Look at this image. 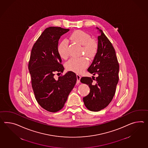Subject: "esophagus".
I'll return each instance as SVG.
<instances>
[{
	"label": "esophagus",
	"mask_w": 148,
	"mask_h": 148,
	"mask_svg": "<svg viewBox=\"0 0 148 148\" xmlns=\"http://www.w3.org/2000/svg\"><path fill=\"white\" fill-rule=\"evenodd\" d=\"M76 77H77V83H79L80 82V79H81V76L78 74H76Z\"/></svg>",
	"instance_id": "esophagus-1"
}]
</instances>
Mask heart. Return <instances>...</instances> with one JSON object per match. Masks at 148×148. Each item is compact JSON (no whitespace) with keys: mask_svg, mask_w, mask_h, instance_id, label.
I'll list each match as a JSON object with an SVG mask.
<instances>
[{"mask_svg":"<svg viewBox=\"0 0 148 148\" xmlns=\"http://www.w3.org/2000/svg\"><path fill=\"white\" fill-rule=\"evenodd\" d=\"M69 39L83 46L82 52L87 57H92L96 53L97 44L91 39L90 35L86 32L80 30H76L71 34ZM58 52L61 58L66 59L69 57V43L66 40L61 41L58 45ZM88 64V60L84 57L72 58L66 62L65 67L69 71L79 73L87 68Z\"/></svg>","mask_w":148,"mask_h":148,"instance_id":"1","label":"heart"}]
</instances>
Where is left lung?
<instances>
[{
	"label": "left lung",
	"mask_w": 148,
	"mask_h": 148,
	"mask_svg": "<svg viewBox=\"0 0 148 148\" xmlns=\"http://www.w3.org/2000/svg\"><path fill=\"white\" fill-rule=\"evenodd\" d=\"M97 53L88 71L93 75L97 74L95 79L82 77L81 83L87 84L90 88V93L83 98L84 104L91 111H99L105 108L113 99L119 81V65L115 50L103 32L98 27ZM95 80L96 82L92 83Z\"/></svg>",
	"instance_id": "8db88e82"
}]
</instances>
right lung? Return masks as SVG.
<instances>
[{
    "mask_svg": "<svg viewBox=\"0 0 148 148\" xmlns=\"http://www.w3.org/2000/svg\"><path fill=\"white\" fill-rule=\"evenodd\" d=\"M69 30L56 27L46 28L31 51L28 69L34 93L40 106L49 112L62 108L77 80L75 73L71 71L58 79L54 77L55 73L64 70L58 53V41Z\"/></svg>",
    "mask_w": 148,
    "mask_h": 148,
    "instance_id": "right-lung-1",
    "label": "right lung"
}]
</instances>
